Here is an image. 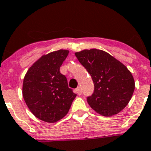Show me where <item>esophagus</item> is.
Listing matches in <instances>:
<instances>
[{
	"mask_svg": "<svg viewBox=\"0 0 151 151\" xmlns=\"http://www.w3.org/2000/svg\"><path fill=\"white\" fill-rule=\"evenodd\" d=\"M76 93L79 95V96L82 95V89H81L80 87H78V88H76Z\"/></svg>",
	"mask_w": 151,
	"mask_h": 151,
	"instance_id": "esophagus-1",
	"label": "esophagus"
}]
</instances>
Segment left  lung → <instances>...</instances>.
<instances>
[{"label":"left lung","mask_w":151,"mask_h":151,"mask_svg":"<svg viewBox=\"0 0 151 151\" xmlns=\"http://www.w3.org/2000/svg\"><path fill=\"white\" fill-rule=\"evenodd\" d=\"M75 55L94 82V92L87 99L91 107L106 117L124 109L135 88L134 77L127 68L103 50L84 49Z\"/></svg>","instance_id":"8db88e82"}]
</instances>
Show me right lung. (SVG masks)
<instances>
[{"label":"right lung","mask_w":151,"mask_h":151,"mask_svg":"<svg viewBox=\"0 0 151 151\" xmlns=\"http://www.w3.org/2000/svg\"><path fill=\"white\" fill-rule=\"evenodd\" d=\"M68 53V50L60 49L42 55L24 78L22 94L26 105L46 123H55L64 117L76 97L60 71Z\"/></svg>","instance_id":"1"}]
</instances>
